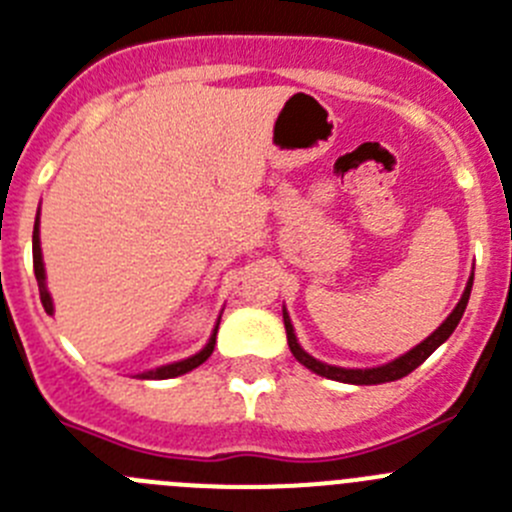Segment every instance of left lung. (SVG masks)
Here are the masks:
<instances>
[{"label":"left lung","mask_w":512,"mask_h":512,"mask_svg":"<svg viewBox=\"0 0 512 512\" xmlns=\"http://www.w3.org/2000/svg\"><path fill=\"white\" fill-rule=\"evenodd\" d=\"M472 280H474V273L469 275V283H467V288H464L462 298H459L457 308H454V311L446 316L444 324H441L434 334L428 336V339H423L418 347H413L411 352H405L403 357L393 359V362H388V365L367 367V370H347V367L324 365V362L313 359L308 352H303V347L298 344V339H296V331H293V324H290L288 311L283 308V324H285V334H288V347H290V352H293V357H296L303 367H308V370L316 372V375H321V377H329V380L349 382V385H380V382L400 380V377L411 375L418 365H423V362H426V359L431 357V354H434L436 349L446 342V339H449L451 331L457 329V324L462 321V316H464V308H467L469 293H472Z\"/></svg>","instance_id":"1"}]
</instances>
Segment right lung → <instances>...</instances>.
<instances>
[{"mask_svg": "<svg viewBox=\"0 0 512 512\" xmlns=\"http://www.w3.org/2000/svg\"><path fill=\"white\" fill-rule=\"evenodd\" d=\"M40 219V216H38ZM35 219V229H32V267H35V278H38V288H40V301H43L45 313H53V298L48 293V285H45V265H43V250H40V222ZM216 329H219V321L214 326V334H211L209 344H206L201 352H196L193 357L181 359V362H173V365H163L158 370H150V372H142L145 380H168V377H178V375H186L191 372L193 367L204 365L206 359L211 357L214 352V344H216Z\"/></svg>", "mask_w": 512, "mask_h": 512, "instance_id": "right-lung-1", "label": "right lung"}]
</instances>
